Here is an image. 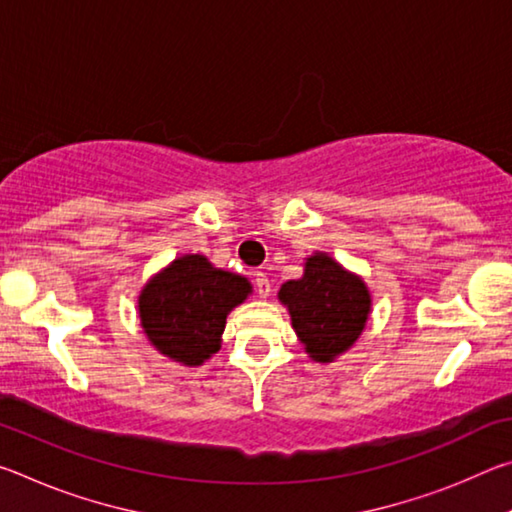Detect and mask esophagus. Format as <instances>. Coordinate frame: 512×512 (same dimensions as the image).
<instances>
[{
  "instance_id": "obj_1",
  "label": "esophagus",
  "mask_w": 512,
  "mask_h": 512,
  "mask_svg": "<svg viewBox=\"0 0 512 512\" xmlns=\"http://www.w3.org/2000/svg\"><path fill=\"white\" fill-rule=\"evenodd\" d=\"M255 289L259 298H268V293H271V280L262 271L255 273Z\"/></svg>"
}]
</instances>
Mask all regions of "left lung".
<instances>
[{
  "instance_id": "left-lung-1",
  "label": "left lung",
  "mask_w": 512,
  "mask_h": 512,
  "mask_svg": "<svg viewBox=\"0 0 512 512\" xmlns=\"http://www.w3.org/2000/svg\"><path fill=\"white\" fill-rule=\"evenodd\" d=\"M277 298L289 309L305 352L318 363L334 361L352 348L372 305L361 277L325 253L307 257L300 280L284 282Z\"/></svg>"
}]
</instances>
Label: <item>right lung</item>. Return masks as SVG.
<instances>
[{"mask_svg":"<svg viewBox=\"0 0 512 512\" xmlns=\"http://www.w3.org/2000/svg\"><path fill=\"white\" fill-rule=\"evenodd\" d=\"M250 291L246 277L214 268L203 255L173 259L137 300L144 334L164 357L201 366L219 352L225 318Z\"/></svg>","mask_w":512,"mask_h":512,"instance_id":"add662e5","label":"right lung"}]
</instances>
